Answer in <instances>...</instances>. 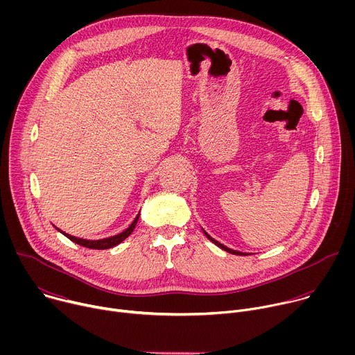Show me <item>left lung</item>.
Returning <instances> with one entry per match:
<instances>
[{
  "mask_svg": "<svg viewBox=\"0 0 355 355\" xmlns=\"http://www.w3.org/2000/svg\"><path fill=\"white\" fill-rule=\"evenodd\" d=\"M205 234H207V237L212 241V243H215L218 247H220L222 250H225V251H227V252H230V254H237V256H248V254H245V252H241V251H236V250H232V248H229V247H226V245H223V244H220L219 241H216L215 239H212L207 232H205Z\"/></svg>",
  "mask_w": 355,
  "mask_h": 355,
  "instance_id": "obj_1",
  "label": "left lung"
}]
</instances>
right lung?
<instances>
[{"label": "right lung", "instance_id": "right-lung-1", "mask_svg": "<svg viewBox=\"0 0 355 355\" xmlns=\"http://www.w3.org/2000/svg\"><path fill=\"white\" fill-rule=\"evenodd\" d=\"M140 215V214H139ZM139 215L135 218V220L132 222V225L126 229V230H123L122 233H119V234H116V236H112V237H108V239H101V240H85V239H78V237H74V236H70V234H67V233H64V232H62L60 229H58L60 233H63L67 239H70L71 241H74V243H77V244H80V245H83V247H87V248H92V250H107V248H111V247H115L116 244H119V243H122L132 232H133V229H135V226H136V223H137V219H139Z\"/></svg>", "mask_w": 355, "mask_h": 355}]
</instances>
